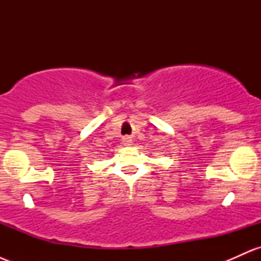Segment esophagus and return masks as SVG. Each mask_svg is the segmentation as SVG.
I'll list each match as a JSON object with an SVG mask.
<instances>
[{"label":"esophagus","mask_w":261,"mask_h":261,"mask_svg":"<svg viewBox=\"0 0 261 261\" xmlns=\"http://www.w3.org/2000/svg\"><path fill=\"white\" fill-rule=\"evenodd\" d=\"M122 143H124V145H126V146L131 145V143H133V139H131V136H124V137H122Z\"/></svg>","instance_id":"34e87169"}]
</instances>
